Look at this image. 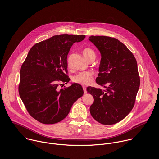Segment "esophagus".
Instances as JSON below:
<instances>
[{
  "instance_id": "esophagus-1",
  "label": "esophagus",
  "mask_w": 159,
  "mask_h": 159,
  "mask_svg": "<svg viewBox=\"0 0 159 159\" xmlns=\"http://www.w3.org/2000/svg\"><path fill=\"white\" fill-rule=\"evenodd\" d=\"M83 91H84V93H87V91H86V87L83 86Z\"/></svg>"
}]
</instances>
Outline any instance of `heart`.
Returning a JSON list of instances; mask_svg holds the SVG:
<instances>
[{"instance_id": "1", "label": "heart", "mask_w": 159, "mask_h": 159, "mask_svg": "<svg viewBox=\"0 0 159 159\" xmlns=\"http://www.w3.org/2000/svg\"><path fill=\"white\" fill-rule=\"evenodd\" d=\"M83 54L84 57L89 61L92 58L95 57V54L93 50L89 48H86L83 50ZM67 66L68 68L70 67V62L67 61ZM92 73L91 71H82L75 75L73 78L74 82L82 85H87L89 84L92 80Z\"/></svg>"}]
</instances>
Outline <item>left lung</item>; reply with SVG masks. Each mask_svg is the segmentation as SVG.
<instances>
[{
	"mask_svg": "<svg viewBox=\"0 0 159 159\" xmlns=\"http://www.w3.org/2000/svg\"><path fill=\"white\" fill-rule=\"evenodd\" d=\"M89 40L102 56L96 83L106 88L102 91L87 88L94 98L90 113L99 123L114 124L124 119L135 105L140 84L136 59L126 46L115 38L92 35Z\"/></svg>",
	"mask_w": 159,
	"mask_h": 159,
	"instance_id": "8db88e82",
	"label": "left lung"
}]
</instances>
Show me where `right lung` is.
<instances>
[{
	"label": "right lung",
	"instance_id": "obj_1",
	"mask_svg": "<svg viewBox=\"0 0 159 159\" xmlns=\"http://www.w3.org/2000/svg\"><path fill=\"white\" fill-rule=\"evenodd\" d=\"M84 35H54L33 46L20 70L19 93L29 114L39 122L52 124L62 120L73 104L83 95L82 86L73 83L59 89V85L67 84V55L75 42Z\"/></svg>",
	"mask_w": 159,
	"mask_h": 159
}]
</instances>
